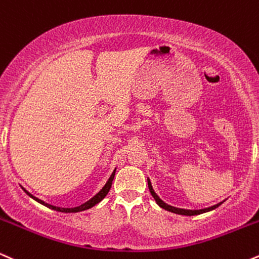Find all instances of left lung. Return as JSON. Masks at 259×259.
Returning a JSON list of instances; mask_svg holds the SVG:
<instances>
[{"mask_svg": "<svg viewBox=\"0 0 259 259\" xmlns=\"http://www.w3.org/2000/svg\"><path fill=\"white\" fill-rule=\"evenodd\" d=\"M148 187H149V190H150L151 195H153V197L155 199V201L157 202V205L160 206V207H162L163 209H167V211L169 212H173V213H178V214H184V215H195V214H201V213H205V212H208L211 211V209H214L217 208L218 206L221 205V203H218V205H214L212 206V207H208V208H205V209H195V211H191V209H183V208H177V207H173V206H169L167 205V203H165L162 201V200L160 199L159 196L155 194V191L153 189V187H151V183L150 181L148 179Z\"/></svg>", "mask_w": 259, "mask_h": 259, "instance_id": "8db88e82", "label": "left lung"}]
</instances>
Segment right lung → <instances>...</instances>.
I'll list each match as a JSON object with an SVG mask.
<instances>
[{"mask_svg":"<svg viewBox=\"0 0 259 259\" xmlns=\"http://www.w3.org/2000/svg\"><path fill=\"white\" fill-rule=\"evenodd\" d=\"M115 172H116V169H115V171L112 172L111 177L109 178V181H108V182H106V184L104 185V188H103V189L100 190L99 193L97 194L96 196H93L92 199L88 200L87 202L82 203V205H81V206H78V207H74V208H62V207H56V206H52V205H50V203H46V202L42 201V200H39V199H37V197H35L33 195H31V194L27 193V191H26L25 189H24V191H25V193H26L27 195H29L30 197H32L33 200H36V201H37V202L42 203V205H45L46 207H48V208H51V209H54V211L65 212V213H69V212H80V211H84V209H88V208L93 207L94 205H97V203L100 202V201H102L103 199H104V197L106 196V194L109 193V190H110V188H111L112 181H114V177H115Z\"/></svg>","mask_w":259,"mask_h":259,"instance_id":"obj_1","label":"right lung"}]
</instances>
